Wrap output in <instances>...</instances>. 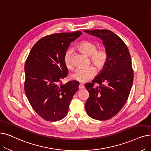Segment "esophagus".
<instances>
[{
    "instance_id": "1",
    "label": "esophagus",
    "mask_w": 151,
    "mask_h": 151,
    "mask_svg": "<svg viewBox=\"0 0 151 151\" xmlns=\"http://www.w3.org/2000/svg\"><path fill=\"white\" fill-rule=\"evenodd\" d=\"M84 85H83V84L80 83V84H79V89H84Z\"/></svg>"
}]
</instances>
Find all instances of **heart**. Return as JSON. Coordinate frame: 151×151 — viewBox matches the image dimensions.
<instances>
[{
  "label": "heart",
  "instance_id": "1",
  "mask_svg": "<svg viewBox=\"0 0 151 151\" xmlns=\"http://www.w3.org/2000/svg\"><path fill=\"white\" fill-rule=\"evenodd\" d=\"M84 54L90 57V60L98 70L103 69L106 66L109 58L107 51L105 49H97V45L92 41H84L78 45ZM63 62L67 68L72 69L73 67L72 62V50L68 49L63 55ZM96 74V70L93 67L86 68H78L71 75L72 79L81 83H85L92 79Z\"/></svg>",
  "mask_w": 151,
  "mask_h": 151
}]
</instances>
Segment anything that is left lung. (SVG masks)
Here are the masks:
<instances>
[{
  "mask_svg": "<svg viewBox=\"0 0 151 151\" xmlns=\"http://www.w3.org/2000/svg\"><path fill=\"white\" fill-rule=\"evenodd\" d=\"M101 39L109 54L100 73L85 87L89 96L85 104L88 115L94 119L106 120L120 112L128 100L133 83V70L128 49L122 39L107 29L84 30ZM99 85L96 87L95 84Z\"/></svg>",
  "mask_w": 151,
  "mask_h": 151,
  "instance_id": "1",
  "label": "left lung"
}]
</instances>
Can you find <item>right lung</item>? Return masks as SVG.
Listing matches in <instances>:
<instances>
[{
    "label": "right lung",
    "mask_w": 151,
    "mask_h": 151,
    "mask_svg": "<svg viewBox=\"0 0 151 151\" xmlns=\"http://www.w3.org/2000/svg\"><path fill=\"white\" fill-rule=\"evenodd\" d=\"M81 31L62 32L42 37L32 47L24 65V91L31 107L47 121L63 119L78 90L79 82L62 84L68 75L63 55Z\"/></svg>",
    "instance_id": "right-lung-1"
}]
</instances>
